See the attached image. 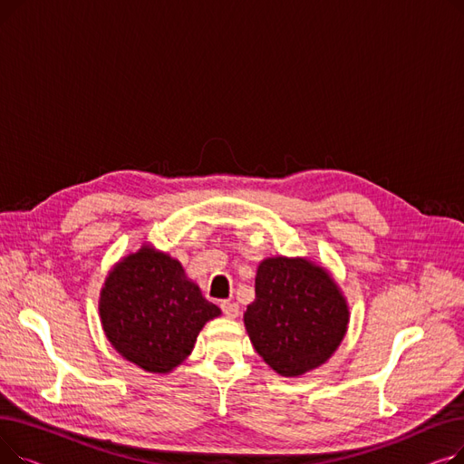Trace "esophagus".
Here are the masks:
<instances>
[{
	"mask_svg": "<svg viewBox=\"0 0 464 464\" xmlns=\"http://www.w3.org/2000/svg\"><path fill=\"white\" fill-rule=\"evenodd\" d=\"M222 310H224V314L227 315V318H231V320H235L237 315H238V304L237 303H222Z\"/></svg>",
	"mask_w": 464,
	"mask_h": 464,
	"instance_id": "1",
	"label": "esophagus"
}]
</instances>
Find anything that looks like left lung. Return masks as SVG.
Here are the masks:
<instances>
[{
    "label": "left lung",
    "instance_id": "8db88e82",
    "mask_svg": "<svg viewBox=\"0 0 464 464\" xmlns=\"http://www.w3.org/2000/svg\"><path fill=\"white\" fill-rule=\"evenodd\" d=\"M350 306L333 275L310 257H265L256 273V301L246 306L250 343L269 367L299 378L322 367L343 343Z\"/></svg>",
    "mask_w": 464,
    "mask_h": 464
}]
</instances>
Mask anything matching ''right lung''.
<instances>
[{
  "label": "right lung",
  "instance_id": "right-lung-1",
  "mask_svg": "<svg viewBox=\"0 0 464 464\" xmlns=\"http://www.w3.org/2000/svg\"><path fill=\"white\" fill-rule=\"evenodd\" d=\"M222 315L179 259L142 242L112 265L100 291L111 346L150 374H169L191 353L207 322Z\"/></svg>",
  "mask_w": 464,
  "mask_h": 464
}]
</instances>
